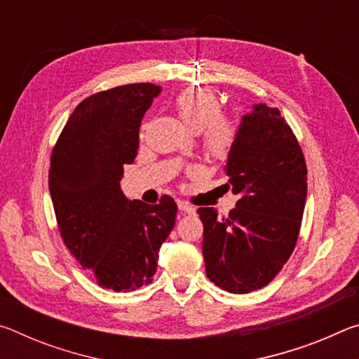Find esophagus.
<instances>
[{
  "instance_id": "34e87169",
  "label": "esophagus",
  "mask_w": 359,
  "mask_h": 359,
  "mask_svg": "<svg viewBox=\"0 0 359 359\" xmlns=\"http://www.w3.org/2000/svg\"><path fill=\"white\" fill-rule=\"evenodd\" d=\"M177 208L180 212H184V214H194V210H196L193 205H190L188 203H184V201H179Z\"/></svg>"
}]
</instances>
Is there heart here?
<instances>
[{"label":"heart","mask_w":359,"mask_h":359,"mask_svg":"<svg viewBox=\"0 0 359 359\" xmlns=\"http://www.w3.org/2000/svg\"><path fill=\"white\" fill-rule=\"evenodd\" d=\"M175 111L191 131L203 130L204 151L214 160H226L234 147L238 130L222 115V102L208 87L187 88L174 100Z\"/></svg>","instance_id":"obj_1"}]
</instances>
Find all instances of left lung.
Listing matches in <instances>:
<instances>
[{"instance_id": "1", "label": "left lung", "mask_w": 359, "mask_h": 359, "mask_svg": "<svg viewBox=\"0 0 359 359\" xmlns=\"http://www.w3.org/2000/svg\"><path fill=\"white\" fill-rule=\"evenodd\" d=\"M224 171L239 201L223 218L214 208L198 209L205 274L222 290L244 294L280 272L294 250L306 205V160L278 109L255 104L242 117Z\"/></svg>"}]
</instances>
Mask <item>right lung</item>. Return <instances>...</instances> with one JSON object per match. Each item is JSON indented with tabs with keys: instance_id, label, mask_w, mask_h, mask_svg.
I'll return each instance as SVG.
<instances>
[{
	"instance_id": "obj_1",
	"label": "right lung",
	"mask_w": 359,
	"mask_h": 359,
	"mask_svg": "<svg viewBox=\"0 0 359 359\" xmlns=\"http://www.w3.org/2000/svg\"><path fill=\"white\" fill-rule=\"evenodd\" d=\"M161 87L130 83L85 98L66 121L48 169V190L65 245L100 287L135 291L156 272L177 204L130 201L120 188L135 161L139 126Z\"/></svg>"
}]
</instances>
